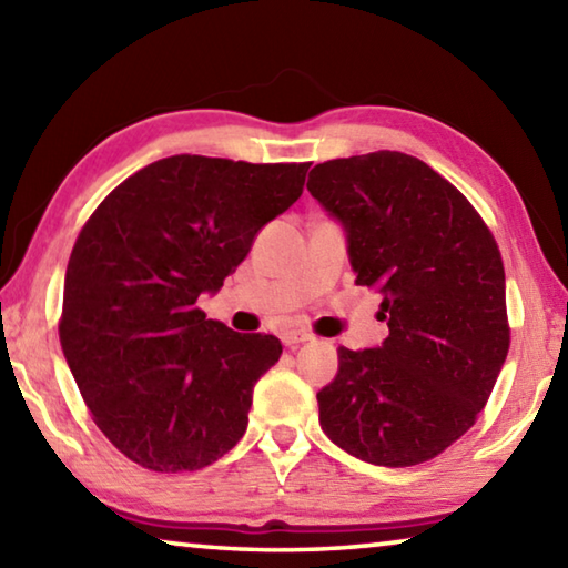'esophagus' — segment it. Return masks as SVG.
Returning a JSON list of instances; mask_svg holds the SVG:
<instances>
[{"label":"esophagus","instance_id":"1","mask_svg":"<svg viewBox=\"0 0 568 568\" xmlns=\"http://www.w3.org/2000/svg\"><path fill=\"white\" fill-rule=\"evenodd\" d=\"M311 338H313V335L307 331H287V333H283V343L287 345V348H297V345L311 341Z\"/></svg>","mask_w":568,"mask_h":568}]
</instances>
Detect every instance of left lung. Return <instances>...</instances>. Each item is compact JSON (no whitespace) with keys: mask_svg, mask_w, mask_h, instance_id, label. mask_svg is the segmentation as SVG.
Wrapping results in <instances>:
<instances>
[{"mask_svg":"<svg viewBox=\"0 0 568 568\" xmlns=\"http://www.w3.org/2000/svg\"><path fill=\"white\" fill-rule=\"evenodd\" d=\"M307 190L343 223L355 283L383 295L390 331L381 348L341 345L321 428L368 464H426L474 426L511 345L496 240L464 192L406 152L328 160Z\"/></svg>","mask_w":568,"mask_h":568,"instance_id":"obj_1","label":"left lung"}]
</instances>
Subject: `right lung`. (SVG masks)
Wrapping results in <instances>:
<instances>
[{"instance_id": "1", "label": "right lung", "mask_w": 568, "mask_h": 568, "mask_svg": "<svg viewBox=\"0 0 568 568\" xmlns=\"http://www.w3.org/2000/svg\"><path fill=\"white\" fill-rule=\"evenodd\" d=\"M311 162L172 155L120 182L82 225L60 343L92 420L134 464L178 474L227 454L283 353L197 307L303 192Z\"/></svg>"}]
</instances>
